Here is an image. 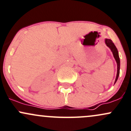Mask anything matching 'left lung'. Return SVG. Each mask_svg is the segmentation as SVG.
Returning <instances> with one entry per match:
<instances>
[{"instance_id":"obj_1","label":"left lung","mask_w":131,"mask_h":131,"mask_svg":"<svg viewBox=\"0 0 131 131\" xmlns=\"http://www.w3.org/2000/svg\"><path fill=\"white\" fill-rule=\"evenodd\" d=\"M105 43L109 48H110L111 51L113 52V56H114L115 60H116V63H117V75H116V80H115L114 83H116V82L117 81V79H118L119 75V70H120V59H119V54H118V51L117 49L116 48V46L114 45V44L113 43V41L110 39H105Z\"/></svg>"}]
</instances>
